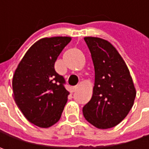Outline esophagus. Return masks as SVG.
<instances>
[{"label":"esophagus","mask_w":149,"mask_h":149,"mask_svg":"<svg viewBox=\"0 0 149 149\" xmlns=\"http://www.w3.org/2000/svg\"><path fill=\"white\" fill-rule=\"evenodd\" d=\"M76 90H78V86H74V87H72V89H71L72 92H75Z\"/></svg>","instance_id":"34e87169"}]
</instances>
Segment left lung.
I'll use <instances>...</instances> for the list:
<instances>
[{
	"label": "left lung",
	"mask_w": 149,
	"mask_h": 149,
	"mask_svg": "<svg viewBox=\"0 0 149 149\" xmlns=\"http://www.w3.org/2000/svg\"><path fill=\"white\" fill-rule=\"evenodd\" d=\"M95 66L93 95L83 108L85 119L98 129L118 125L134 103L136 89L128 66L115 47L98 37H84Z\"/></svg>",
	"instance_id": "obj_1"
}]
</instances>
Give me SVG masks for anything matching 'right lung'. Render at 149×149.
Segmentation results:
<instances>
[{"mask_svg":"<svg viewBox=\"0 0 149 149\" xmlns=\"http://www.w3.org/2000/svg\"><path fill=\"white\" fill-rule=\"evenodd\" d=\"M71 37L39 40L27 50L12 79L14 99L26 118L40 128H49L60 120L70 95L54 63Z\"/></svg>","mask_w":149,"mask_h":149,"instance_id":"obj_1","label":"right lung"}]
</instances>
